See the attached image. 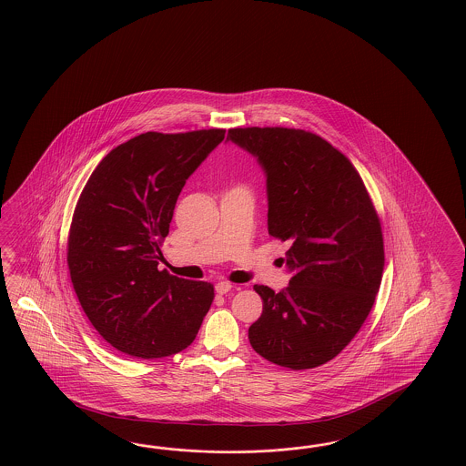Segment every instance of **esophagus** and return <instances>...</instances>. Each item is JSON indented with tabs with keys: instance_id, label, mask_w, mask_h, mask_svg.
Wrapping results in <instances>:
<instances>
[{
	"instance_id": "obj_1",
	"label": "esophagus",
	"mask_w": 466,
	"mask_h": 466,
	"mask_svg": "<svg viewBox=\"0 0 466 466\" xmlns=\"http://www.w3.org/2000/svg\"><path fill=\"white\" fill-rule=\"evenodd\" d=\"M232 289V285L228 283V281H218L217 285H215V291L218 293V295H226Z\"/></svg>"
}]
</instances>
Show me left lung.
I'll return each instance as SVG.
<instances>
[{
    "label": "left lung",
    "mask_w": 466,
    "mask_h": 466,
    "mask_svg": "<svg viewBox=\"0 0 466 466\" xmlns=\"http://www.w3.org/2000/svg\"><path fill=\"white\" fill-rule=\"evenodd\" d=\"M227 140L261 166L268 232L289 240V287L254 285L263 314L252 350L291 370L336 358L370 314L383 273V238L363 179L328 140L295 128H230Z\"/></svg>",
    "instance_id": "8db88e82"
}]
</instances>
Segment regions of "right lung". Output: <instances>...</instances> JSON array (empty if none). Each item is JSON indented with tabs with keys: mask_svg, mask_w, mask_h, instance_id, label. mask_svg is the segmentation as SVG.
<instances>
[{
	"mask_svg": "<svg viewBox=\"0 0 466 466\" xmlns=\"http://www.w3.org/2000/svg\"><path fill=\"white\" fill-rule=\"evenodd\" d=\"M226 130L146 132L108 152L89 177L67 242L77 300L115 350L154 360L187 350L214 287L159 271L177 197Z\"/></svg>",
	"mask_w": 466,
	"mask_h": 466,
	"instance_id": "obj_1",
	"label": "right lung"
}]
</instances>
